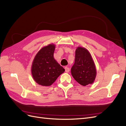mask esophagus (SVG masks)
Listing matches in <instances>:
<instances>
[{
    "instance_id": "1",
    "label": "esophagus",
    "mask_w": 126,
    "mask_h": 126,
    "mask_svg": "<svg viewBox=\"0 0 126 126\" xmlns=\"http://www.w3.org/2000/svg\"><path fill=\"white\" fill-rule=\"evenodd\" d=\"M64 69H65V71L66 72H69V71H70L69 68H68V67H64Z\"/></svg>"
}]
</instances>
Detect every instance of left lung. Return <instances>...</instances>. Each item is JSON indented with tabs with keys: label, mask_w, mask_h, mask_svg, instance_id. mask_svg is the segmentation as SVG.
Wrapping results in <instances>:
<instances>
[{
	"label": "left lung",
	"mask_w": 126,
	"mask_h": 126,
	"mask_svg": "<svg viewBox=\"0 0 126 126\" xmlns=\"http://www.w3.org/2000/svg\"><path fill=\"white\" fill-rule=\"evenodd\" d=\"M71 72L75 80L82 86L94 82L97 73L96 67L90 52L86 48L78 47L76 49Z\"/></svg>",
	"instance_id": "1"
}]
</instances>
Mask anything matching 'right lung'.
I'll use <instances>...</instances> for the list:
<instances>
[{
  "instance_id": "1",
  "label": "right lung",
  "mask_w": 126,
  "mask_h": 126,
  "mask_svg": "<svg viewBox=\"0 0 126 126\" xmlns=\"http://www.w3.org/2000/svg\"><path fill=\"white\" fill-rule=\"evenodd\" d=\"M55 45H48L42 48L34 58L32 66V77L38 84L49 86L64 71L54 59Z\"/></svg>"
}]
</instances>
